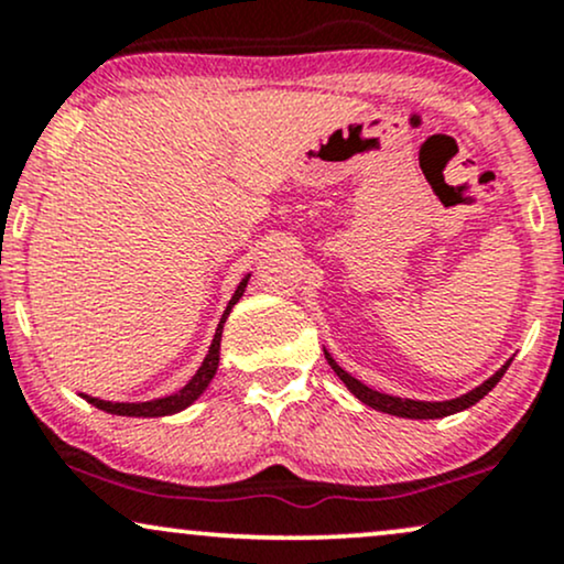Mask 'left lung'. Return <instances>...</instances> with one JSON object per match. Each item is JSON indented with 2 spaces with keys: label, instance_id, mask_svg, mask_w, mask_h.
<instances>
[{
  "label": "left lung",
  "instance_id": "left-lung-1",
  "mask_svg": "<svg viewBox=\"0 0 564 564\" xmlns=\"http://www.w3.org/2000/svg\"><path fill=\"white\" fill-rule=\"evenodd\" d=\"M323 355H326L328 366L334 368L336 377L345 381L347 390L352 392L355 398L360 400V403L373 408V411L390 413V416H400V419H443V416H451V413L467 411L469 405L480 403L485 394L494 390V387L498 384V381H501V377L507 373V368L511 364V358H509L507 364L498 368L494 377L485 379L480 387H475V390H469L467 394H458V398H453V400H411V398H398V394H387V392L371 390V387L364 384L360 379H355L352 373H347L345 368L336 364L328 349H323Z\"/></svg>",
  "mask_w": 564,
  "mask_h": 564
}]
</instances>
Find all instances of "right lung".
Listing matches in <instances>:
<instances>
[{"instance_id": "add662e5", "label": "right lung", "mask_w": 564, "mask_h": 564, "mask_svg": "<svg viewBox=\"0 0 564 564\" xmlns=\"http://www.w3.org/2000/svg\"><path fill=\"white\" fill-rule=\"evenodd\" d=\"M249 275H243V281L236 286V294L230 296L228 307H225L223 318L217 323V332H215V339H212L209 345V352H206L204 364L198 366V371L193 373L191 379H187L185 387H180L177 392L172 394H164V398H156V400H142V403H116V400H100V398H93V394H84L79 392L87 403H93L95 408H100V411L106 413H113V416H138V419H159V416H172V413H180L185 411L187 405H193L196 400L204 394L206 387H209V381L215 379L217 373V366H219V341H223V328H225V321H228L230 310L236 307V302L241 300L243 291H246V283H249Z\"/></svg>"}]
</instances>
